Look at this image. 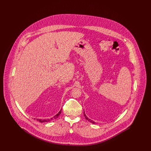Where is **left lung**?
Segmentation results:
<instances>
[{
  "label": "left lung",
  "instance_id": "8db88e82",
  "mask_svg": "<svg viewBox=\"0 0 151 151\" xmlns=\"http://www.w3.org/2000/svg\"><path fill=\"white\" fill-rule=\"evenodd\" d=\"M84 116H85V118L86 119V120H88L89 122H91L92 123H93V124H94L96 122H94L93 121H92V120H91V119H89L87 116H86V114H85V112H84Z\"/></svg>",
  "mask_w": 151,
  "mask_h": 151
}]
</instances>
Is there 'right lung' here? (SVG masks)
<instances>
[{
	"label": "right lung",
	"instance_id": "obj_1",
	"mask_svg": "<svg viewBox=\"0 0 151 151\" xmlns=\"http://www.w3.org/2000/svg\"><path fill=\"white\" fill-rule=\"evenodd\" d=\"M61 112H62V109H61V110L59 111V113L57 114L56 115H54L52 118H51V119H37V120L38 121H39L40 122H41V123H42V122H50L51 121H52V120H54V119H57L58 117L59 116V115L60 114V113H61Z\"/></svg>",
	"mask_w": 151,
	"mask_h": 151
}]
</instances>
